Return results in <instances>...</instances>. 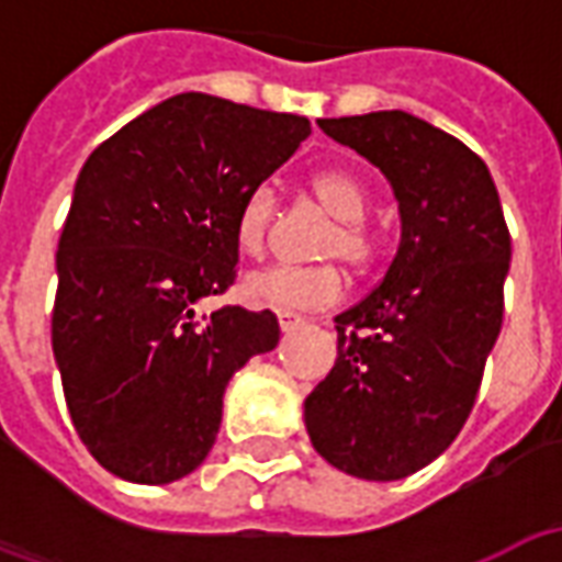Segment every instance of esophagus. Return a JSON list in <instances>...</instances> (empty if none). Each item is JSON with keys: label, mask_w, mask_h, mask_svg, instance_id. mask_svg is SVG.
<instances>
[{"label": "esophagus", "mask_w": 562, "mask_h": 562, "mask_svg": "<svg viewBox=\"0 0 562 562\" xmlns=\"http://www.w3.org/2000/svg\"><path fill=\"white\" fill-rule=\"evenodd\" d=\"M277 322H280L282 330H294L304 325V318L297 316V313H289V310H280V313H277Z\"/></svg>", "instance_id": "esophagus-1"}]
</instances>
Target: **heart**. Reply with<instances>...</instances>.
I'll return each mask as SVG.
<instances>
[{
	"label": "heart",
	"mask_w": 562,
	"mask_h": 562,
	"mask_svg": "<svg viewBox=\"0 0 562 562\" xmlns=\"http://www.w3.org/2000/svg\"><path fill=\"white\" fill-rule=\"evenodd\" d=\"M313 192L325 204L337 225L322 240V256L342 258L352 268H367L379 252L376 234L364 225L367 192L358 177L342 168H325L313 177ZM277 210V195L270 186L249 189L237 207L234 244L246 256H258L268 244L270 222ZM342 273L337 265H268L249 270L240 282V294L252 306L268 310H318L337 304L342 297Z\"/></svg>",
	"instance_id": "1"
}]
</instances>
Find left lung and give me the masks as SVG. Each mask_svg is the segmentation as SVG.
I'll list each match as a JSON object with an SVG mask.
<instances>
[{
    "mask_svg": "<svg viewBox=\"0 0 562 562\" xmlns=\"http://www.w3.org/2000/svg\"><path fill=\"white\" fill-rule=\"evenodd\" d=\"M376 165L401 210L385 280L334 318L337 361L304 401L330 467L397 482L446 451L482 385L512 261L494 177L467 144L406 111L318 120Z\"/></svg>",
    "mask_w": 562,
    "mask_h": 562,
    "instance_id": "left-lung-1",
    "label": "left lung"
}]
</instances>
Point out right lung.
Instances as JSON below:
<instances>
[{"label":"right lung","instance_id":"right-lung-1","mask_svg":"<svg viewBox=\"0 0 562 562\" xmlns=\"http://www.w3.org/2000/svg\"><path fill=\"white\" fill-rule=\"evenodd\" d=\"M306 135V116L183 92L83 161L56 249L50 334L75 430L116 479L195 472L232 376L277 349L270 310L198 316L195 304L234 282L237 207Z\"/></svg>","mask_w":562,"mask_h":562}]
</instances>
